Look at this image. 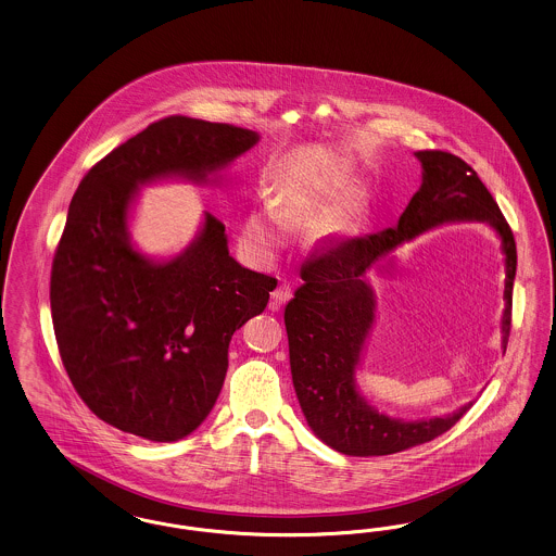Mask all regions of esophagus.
<instances>
[{
	"mask_svg": "<svg viewBox=\"0 0 556 556\" xmlns=\"http://www.w3.org/2000/svg\"><path fill=\"white\" fill-rule=\"evenodd\" d=\"M292 296L289 285H280L278 289L271 290V309H280Z\"/></svg>",
	"mask_w": 556,
	"mask_h": 556,
	"instance_id": "obj_1",
	"label": "esophagus"
}]
</instances>
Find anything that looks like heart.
Wrapping results in <instances>:
<instances>
[{"label": "heart", "instance_id": "heart-1", "mask_svg": "<svg viewBox=\"0 0 556 556\" xmlns=\"http://www.w3.org/2000/svg\"><path fill=\"white\" fill-rule=\"evenodd\" d=\"M282 219H292V210L289 203H282L280 214H276L271 207H257L253 210L244 222V237L260 249L271 251L282 241Z\"/></svg>", "mask_w": 556, "mask_h": 556}]
</instances>
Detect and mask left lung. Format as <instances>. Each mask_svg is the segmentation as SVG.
<instances>
[{"label": "left lung", "mask_w": 556, "mask_h": 556, "mask_svg": "<svg viewBox=\"0 0 556 556\" xmlns=\"http://www.w3.org/2000/svg\"><path fill=\"white\" fill-rule=\"evenodd\" d=\"M421 187L394 228L340 241L301 267L303 285L285 309L290 374L301 410L314 434L351 457H382L430 442L451 430L473 405L430 419L390 417L374 407L357 387L363 353L376 324L378 301L367 271L387 276L405 242L446 224H488L505 255L503 351L510 332L517 247L507 219L476 169L446 151H415Z\"/></svg>", "instance_id": "1"}]
</instances>
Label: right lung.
<instances>
[{
  "instance_id": "obj_1",
  "label": "right lung",
  "mask_w": 556,
  "mask_h": 556,
  "mask_svg": "<svg viewBox=\"0 0 556 556\" xmlns=\"http://www.w3.org/2000/svg\"><path fill=\"white\" fill-rule=\"evenodd\" d=\"M257 141L241 126L169 116L108 153L74 193L51 267L53 330L78 396L122 432L193 434L216 405L232 334L276 289L230 255L210 212L180 253H143L130 235L139 191L217 185Z\"/></svg>"
}]
</instances>
